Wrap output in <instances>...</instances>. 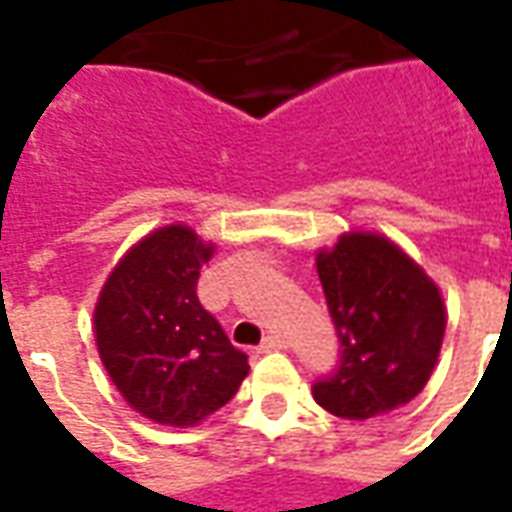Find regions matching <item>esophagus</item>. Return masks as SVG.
<instances>
[{"mask_svg":"<svg viewBox=\"0 0 512 512\" xmlns=\"http://www.w3.org/2000/svg\"><path fill=\"white\" fill-rule=\"evenodd\" d=\"M282 348H285V343H282L279 337H266V340H263V345H260L257 351H260V354H271V351H282Z\"/></svg>","mask_w":512,"mask_h":512,"instance_id":"esophagus-1","label":"esophagus"}]
</instances>
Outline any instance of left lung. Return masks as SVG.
Listing matches in <instances>:
<instances>
[{
  "label": "left lung",
  "mask_w": 512,
  "mask_h": 512,
  "mask_svg": "<svg viewBox=\"0 0 512 512\" xmlns=\"http://www.w3.org/2000/svg\"><path fill=\"white\" fill-rule=\"evenodd\" d=\"M315 268L343 345L337 373L312 386L315 403L356 422L406 406L439 362L447 329L441 288L373 230H348L321 246Z\"/></svg>",
  "instance_id": "left-lung-1"
}]
</instances>
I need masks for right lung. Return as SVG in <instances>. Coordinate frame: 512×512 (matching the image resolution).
Here are the masks:
<instances>
[{
  "mask_svg": "<svg viewBox=\"0 0 512 512\" xmlns=\"http://www.w3.org/2000/svg\"><path fill=\"white\" fill-rule=\"evenodd\" d=\"M213 252L189 224H164L117 260L95 301V345L112 384L136 414L167 428L200 425L249 373L246 354L197 299Z\"/></svg>",
  "mask_w": 512,
  "mask_h": 512,
  "instance_id": "1",
  "label": "right lung"
}]
</instances>
